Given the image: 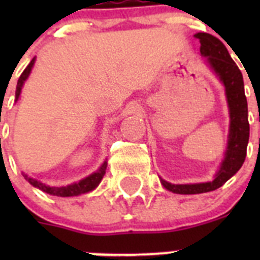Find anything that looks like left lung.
I'll return each mask as SVG.
<instances>
[{"mask_svg":"<svg viewBox=\"0 0 260 260\" xmlns=\"http://www.w3.org/2000/svg\"><path fill=\"white\" fill-rule=\"evenodd\" d=\"M195 38H198L201 41V54L206 59V63L210 66L216 77L219 78L225 88V98L228 103L231 118L228 143L219 171L216 172L213 180L210 182L174 185L160 178L165 189L174 194H202L219 189L220 186L224 185L240 171L246 157L249 143L250 126L247 119V100L243 88L242 73L219 39L206 32H198Z\"/></svg>","mask_w":260,"mask_h":260,"instance_id":"left-lung-1","label":"left lung"}]
</instances>
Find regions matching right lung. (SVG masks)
I'll return each mask as SVG.
<instances>
[{
    "mask_svg": "<svg viewBox=\"0 0 260 260\" xmlns=\"http://www.w3.org/2000/svg\"><path fill=\"white\" fill-rule=\"evenodd\" d=\"M35 61L36 58H32V61L29 62V65L24 69V71H23L22 75H20L19 79H18L17 91H15V102L19 100V96H20V92H22L23 86H24V82L28 79L29 74H31V71H32V68H34V65H35ZM107 165L108 162L107 160H105V161L102 164V167L99 168L96 172H93L92 174H89L88 177H86V178H83V180H80L79 182H74L68 186H61V187L48 186L45 185V183L40 182V181L34 180V178L27 176V174H23V176H24V178H26V180L34 186V187H38V189L41 190V191H44L50 195H54V197H62V198H66V197H77V195L86 194V192L95 190L99 186V183L102 182L103 177H104L105 174V171H107Z\"/></svg>",
    "mask_w": 260,
    "mask_h": 260,
    "instance_id": "add662e5",
    "label": "right lung"
}]
</instances>
